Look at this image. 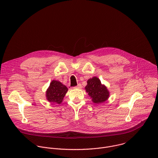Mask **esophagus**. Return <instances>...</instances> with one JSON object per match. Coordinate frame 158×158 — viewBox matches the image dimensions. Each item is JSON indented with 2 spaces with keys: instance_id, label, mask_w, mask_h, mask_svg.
I'll use <instances>...</instances> for the list:
<instances>
[{
  "instance_id": "1",
  "label": "esophagus",
  "mask_w": 158,
  "mask_h": 158,
  "mask_svg": "<svg viewBox=\"0 0 158 158\" xmlns=\"http://www.w3.org/2000/svg\"><path fill=\"white\" fill-rule=\"evenodd\" d=\"M81 87H82V85L81 84H78V85L77 86L74 87V88H75V89H81Z\"/></svg>"
}]
</instances>
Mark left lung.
<instances>
[{
  "mask_svg": "<svg viewBox=\"0 0 158 158\" xmlns=\"http://www.w3.org/2000/svg\"><path fill=\"white\" fill-rule=\"evenodd\" d=\"M85 87L86 93L91 97L94 103L101 104L105 102L109 97V92L107 87L102 85L97 77L88 79Z\"/></svg>",
  "mask_w": 158,
  "mask_h": 158,
  "instance_id": "1",
  "label": "left lung"
}]
</instances>
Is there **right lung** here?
<instances>
[{
  "label": "right lung",
  "instance_id": "obj_1",
  "mask_svg": "<svg viewBox=\"0 0 158 158\" xmlns=\"http://www.w3.org/2000/svg\"><path fill=\"white\" fill-rule=\"evenodd\" d=\"M68 89L60 82L53 80L46 91V98L50 102L60 104Z\"/></svg>",
  "mask_w": 158,
  "mask_h": 158
}]
</instances>
